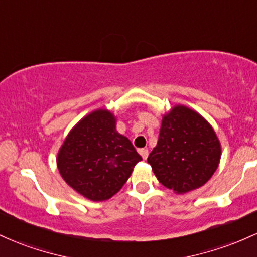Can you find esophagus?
<instances>
[{"mask_svg": "<svg viewBox=\"0 0 257 257\" xmlns=\"http://www.w3.org/2000/svg\"><path fill=\"white\" fill-rule=\"evenodd\" d=\"M139 153H140V155H141V157H143L144 159H146L147 156H149V150H147V149H141V150H139Z\"/></svg>", "mask_w": 257, "mask_h": 257, "instance_id": "1", "label": "esophagus"}]
</instances>
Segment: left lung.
Wrapping results in <instances>:
<instances>
[{
  "mask_svg": "<svg viewBox=\"0 0 257 257\" xmlns=\"http://www.w3.org/2000/svg\"><path fill=\"white\" fill-rule=\"evenodd\" d=\"M220 159L221 144L210 123L192 108L175 105L162 118L147 162L162 185L185 194L205 185Z\"/></svg>",
  "mask_w": 257,
  "mask_h": 257,
  "instance_id": "left-lung-1",
  "label": "left lung"
}]
</instances>
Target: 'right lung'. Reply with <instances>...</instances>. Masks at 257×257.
I'll return each instance as SVG.
<instances>
[{
	"label": "right lung",
	"instance_id": "obj_1",
	"mask_svg": "<svg viewBox=\"0 0 257 257\" xmlns=\"http://www.w3.org/2000/svg\"><path fill=\"white\" fill-rule=\"evenodd\" d=\"M116 124L117 118L106 108L90 112L70 131L58 152L61 178L93 202L114 196L143 159Z\"/></svg>",
	"mask_w": 257,
	"mask_h": 257
}]
</instances>
